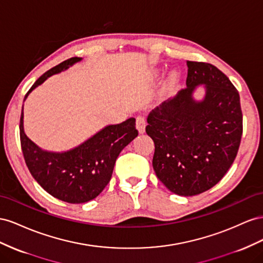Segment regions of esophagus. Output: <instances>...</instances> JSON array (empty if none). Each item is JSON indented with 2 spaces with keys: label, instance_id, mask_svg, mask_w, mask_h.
<instances>
[{
  "label": "esophagus",
  "instance_id": "1",
  "mask_svg": "<svg viewBox=\"0 0 263 263\" xmlns=\"http://www.w3.org/2000/svg\"><path fill=\"white\" fill-rule=\"evenodd\" d=\"M136 124H137V129H138L139 133H140V134H143V133L145 132V125H146L144 117L139 116V117L137 118Z\"/></svg>",
  "mask_w": 263,
  "mask_h": 263
}]
</instances>
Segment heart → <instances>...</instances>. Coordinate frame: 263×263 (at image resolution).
<instances>
[{
  "mask_svg": "<svg viewBox=\"0 0 263 263\" xmlns=\"http://www.w3.org/2000/svg\"><path fill=\"white\" fill-rule=\"evenodd\" d=\"M152 73L154 74V76H157V74L160 73V71H159V70H154ZM174 79H175V73L172 72V74H171V80H174Z\"/></svg>",
  "mask_w": 263,
  "mask_h": 263,
  "instance_id": "obj_1",
  "label": "heart"
}]
</instances>
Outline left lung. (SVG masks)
Returning a JSON list of instances; mask_svg holds the SVG:
<instances>
[{
    "instance_id": "8db88e82",
    "label": "left lung",
    "mask_w": 263,
    "mask_h": 263,
    "mask_svg": "<svg viewBox=\"0 0 263 263\" xmlns=\"http://www.w3.org/2000/svg\"><path fill=\"white\" fill-rule=\"evenodd\" d=\"M186 88L153 109L145 131L155 145L157 178L179 196L212 189L234 163L242 136L240 97L229 78L207 63L187 62ZM204 88V97L193 93Z\"/></svg>"
}]
</instances>
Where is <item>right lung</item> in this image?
I'll list each match as a JSON object with an SVG mask.
<instances>
[{
	"instance_id": "add662e5",
	"label": "right lung",
	"mask_w": 263,
	"mask_h": 263,
	"mask_svg": "<svg viewBox=\"0 0 263 263\" xmlns=\"http://www.w3.org/2000/svg\"><path fill=\"white\" fill-rule=\"evenodd\" d=\"M81 61L82 58L72 57L45 72L28 90L24 101L35 88L52 74L65 71ZM23 107L20 136L27 167L45 191L69 204H82L98 196L110 182L120 152L138 137L136 119L130 118L122 123L102 127L68 151H47L25 134Z\"/></svg>"
}]
</instances>
